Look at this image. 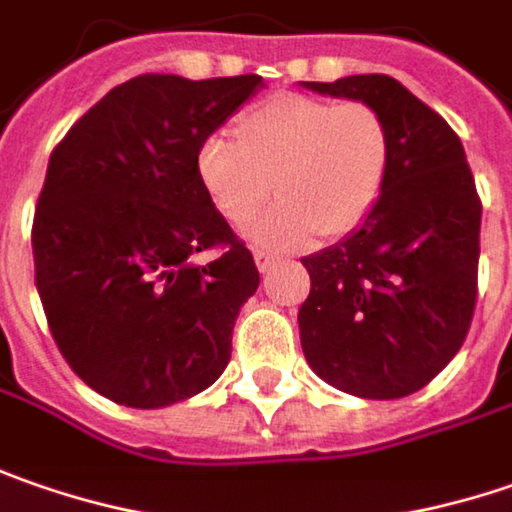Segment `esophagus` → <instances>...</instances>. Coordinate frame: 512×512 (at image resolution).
<instances>
[{
  "label": "esophagus",
  "instance_id": "34e87169",
  "mask_svg": "<svg viewBox=\"0 0 512 512\" xmlns=\"http://www.w3.org/2000/svg\"><path fill=\"white\" fill-rule=\"evenodd\" d=\"M255 263L260 272H269V269L275 266V252H269V249H255Z\"/></svg>",
  "mask_w": 512,
  "mask_h": 512
}]
</instances>
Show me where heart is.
<instances>
[{
	"instance_id": "1",
	"label": "heart",
	"mask_w": 512,
	"mask_h": 512,
	"mask_svg": "<svg viewBox=\"0 0 512 512\" xmlns=\"http://www.w3.org/2000/svg\"><path fill=\"white\" fill-rule=\"evenodd\" d=\"M237 137L212 134L197 148V177L214 209L269 246H303L315 234L355 232L381 200L392 166V134L384 114L364 100L332 102L278 94L246 108Z\"/></svg>"
}]
</instances>
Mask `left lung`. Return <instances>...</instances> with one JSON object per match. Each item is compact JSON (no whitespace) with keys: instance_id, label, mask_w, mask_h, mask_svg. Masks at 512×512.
Here are the masks:
<instances>
[{"instance_id":"obj_1","label":"left lung","mask_w":512,"mask_h":512,"mask_svg":"<svg viewBox=\"0 0 512 512\" xmlns=\"http://www.w3.org/2000/svg\"><path fill=\"white\" fill-rule=\"evenodd\" d=\"M306 88L375 105L392 166L375 209L338 246L303 257L312 289L300 346L326 384L361 398H404L453 361L478 295L481 200L464 145L441 114L387 74Z\"/></svg>"}]
</instances>
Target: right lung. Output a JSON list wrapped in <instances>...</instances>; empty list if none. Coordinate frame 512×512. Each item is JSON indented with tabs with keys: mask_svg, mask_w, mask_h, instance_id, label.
Segmentation results:
<instances>
[{
	"mask_svg": "<svg viewBox=\"0 0 512 512\" xmlns=\"http://www.w3.org/2000/svg\"><path fill=\"white\" fill-rule=\"evenodd\" d=\"M263 77L140 74L51 154L34 212L36 292L68 367L114 404L157 410L212 387L260 275L197 177V148ZM197 251H217L194 264Z\"/></svg>",
	"mask_w": 512,
	"mask_h": 512,
	"instance_id": "obj_1",
	"label": "right lung"
}]
</instances>
